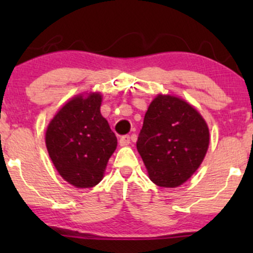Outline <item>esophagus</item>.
I'll use <instances>...</instances> for the list:
<instances>
[{
	"label": "esophagus",
	"instance_id": "1",
	"mask_svg": "<svg viewBox=\"0 0 253 253\" xmlns=\"http://www.w3.org/2000/svg\"><path fill=\"white\" fill-rule=\"evenodd\" d=\"M119 143H120L121 146H127V145H129V143H130L129 135H123V136H121L120 140H119Z\"/></svg>",
	"mask_w": 253,
	"mask_h": 253
}]
</instances>
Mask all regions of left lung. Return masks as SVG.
Segmentation results:
<instances>
[{"instance_id": "1", "label": "left lung", "mask_w": 253, "mask_h": 253, "mask_svg": "<svg viewBox=\"0 0 253 253\" xmlns=\"http://www.w3.org/2000/svg\"><path fill=\"white\" fill-rule=\"evenodd\" d=\"M210 145L203 118L185 101L158 95L150 104L136 140L150 179L164 188L187 181L202 163Z\"/></svg>"}]
</instances>
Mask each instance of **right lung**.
<instances>
[{
  "label": "right lung",
  "mask_w": 253,
  "mask_h": 253,
  "mask_svg": "<svg viewBox=\"0 0 253 253\" xmlns=\"http://www.w3.org/2000/svg\"><path fill=\"white\" fill-rule=\"evenodd\" d=\"M100 94L69 101L46 130V147L59 175L77 188H91L102 179L118 140L101 115Z\"/></svg>",
  "instance_id": "obj_1"
}]
</instances>
